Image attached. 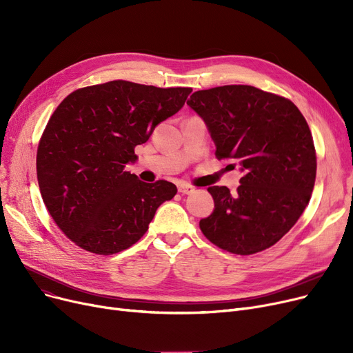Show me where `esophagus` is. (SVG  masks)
I'll return each mask as SVG.
<instances>
[{
	"instance_id": "34e87169",
	"label": "esophagus",
	"mask_w": 353,
	"mask_h": 353,
	"mask_svg": "<svg viewBox=\"0 0 353 353\" xmlns=\"http://www.w3.org/2000/svg\"><path fill=\"white\" fill-rule=\"evenodd\" d=\"M179 193L181 194H192L194 192V188L190 186V184H179Z\"/></svg>"
}]
</instances>
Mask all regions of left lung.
<instances>
[{
    "instance_id": "1",
    "label": "left lung",
    "mask_w": 353,
    "mask_h": 353,
    "mask_svg": "<svg viewBox=\"0 0 353 353\" xmlns=\"http://www.w3.org/2000/svg\"><path fill=\"white\" fill-rule=\"evenodd\" d=\"M188 104L206 121L217 160L242 167L236 193L212 186L213 213L200 230L234 254L269 249L293 228L312 196L316 150L310 128L289 99L253 85L199 90Z\"/></svg>"
}]
</instances>
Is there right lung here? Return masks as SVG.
<instances>
[{
  "label": "right lung",
  "instance_id": "right-lung-1",
  "mask_svg": "<svg viewBox=\"0 0 353 353\" xmlns=\"http://www.w3.org/2000/svg\"><path fill=\"white\" fill-rule=\"evenodd\" d=\"M190 92L114 80L72 91L55 108L37 148V179L50 216L72 243L104 256L123 252L176 196L173 183H144L125 164Z\"/></svg>",
  "mask_w": 353,
  "mask_h": 353
}]
</instances>
